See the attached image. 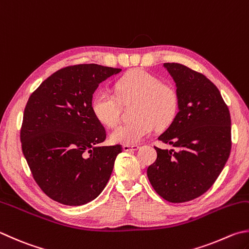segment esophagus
I'll return each instance as SVG.
<instances>
[{"mask_svg": "<svg viewBox=\"0 0 249 249\" xmlns=\"http://www.w3.org/2000/svg\"><path fill=\"white\" fill-rule=\"evenodd\" d=\"M137 149H139V145H128V144L124 145V152H132V151H137Z\"/></svg>", "mask_w": 249, "mask_h": 249, "instance_id": "esophagus-1", "label": "esophagus"}]
</instances>
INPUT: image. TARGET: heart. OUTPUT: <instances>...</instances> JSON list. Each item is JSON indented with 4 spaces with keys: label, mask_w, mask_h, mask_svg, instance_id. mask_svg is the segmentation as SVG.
<instances>
[{
    "label": "heart",
    "mask_w": 249,
    "mask_h": 249,
    "mask_svg": "<svg viewBox=\"0 0 249 249\" xmlns=\"http://www.w3.org/2000/svg\"><path fill=\"white\" fill-rule=\"evenodd\" d=\"M120 100L125 104L138 102L134 121L119 125L110 133L111 142L134 145L155 129L166 128L179 110V95L171 86L142 69H134L121 77L116 84ZM95 118L107 126H115L120 117V101L107 89L97 91L91 102Z\"/></svg>",
    "instance_id": "heart-1"
}]
</instances>
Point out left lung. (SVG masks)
<instances>
[{"label": "left lung", "instance_id": "1", "mask_svg": "<svg viewBox=\"0 0 249 249\" xmlns=\"http://www.w3.org/2000/svg\"><path fill=\"white\" fill-rule=\"evenodd\" d=\"M176 82L179 111L158 140L175 149L155 147L147 168L154 190L170 203H184L207 192L231 152V117L218 88L203 73L178 63L163 64Z\"/></svg>", "mask_w": 249, "mask_h": 249}]
</instances>
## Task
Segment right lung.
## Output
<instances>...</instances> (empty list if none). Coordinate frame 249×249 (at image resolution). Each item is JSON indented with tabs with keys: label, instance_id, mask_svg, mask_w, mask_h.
<instances>
[{
	"label": "right lung",
	"instance_id": "obj_1",
	"mask_svg": "<svg viewBox=\"0 0 249 249\" xmlns=\"http://www.w3.org/2000/svg\"><path fill=\"white\" fill-rule=\"evenodd\" d=\"M120 71L96 64L65 67L28 100L22 153L36 184L53 200L80 206L105 189L123 146H101L106 131L93 115L91 102L98 84Z\"/></svg>",
	"mask_w": 249,
	"mask_h": 249
}]
</instances>
